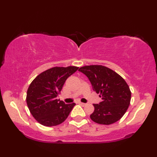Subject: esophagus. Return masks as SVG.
Masks as SVG:
<instances>
[{"label": "esophagus", "mask_w": 157, "mask_h": 157, "mask_svg": "<svg viewBox=\"0 0 157 157\" xmlns=\"http://www.w3.org/2000/svg\"><path fill=\"white\" fill-rule=\"evenodd\" d=\"M79 104L81 105V106H86V104H85V103H82V102H79L78 103Z\"/></svg>", "instance_id": "obj_1"}]
</instances>
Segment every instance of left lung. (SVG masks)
<instances>
[{"instance_id":"1","label":"left lung","mask_w":157,"mask_h":157,"mask_svg":"<svg viewBox=\"0 0 157 157\" xmlns=\"http://www.w3.org/2000/svg\"><path fill=\"white\" fill-rule=\"evenodd\" d=\"M79 71L89 79L94 91L100 94L102 101L93 104L92 121L109 125L121 119L128 108L132 93L125 80L113 70L101 65L86 66Z\"/></svg>"}]
</instances>
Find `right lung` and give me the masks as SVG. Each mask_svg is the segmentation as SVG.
Returning a JSON list of instances; mask_svg holds the SVG:
<instances>
[{"label": "right lung", "mask_w": 157, "mask_h": 157, "mask_svg": "<svg viewBox=\"0 0 157 157\" xmlns=\"http://www.w3.org/2000/svg\"><path fill=\"white\" fill-rule=\"evenodd\" d=\"M78 68L76 66L53 67L42 72L32 81L27 91L26 103L38 123L53 126L67 119L76 104H66L56 98L66 79Z\"/></svg>", "instance_id": "right-lung-1"}]
</instances>
